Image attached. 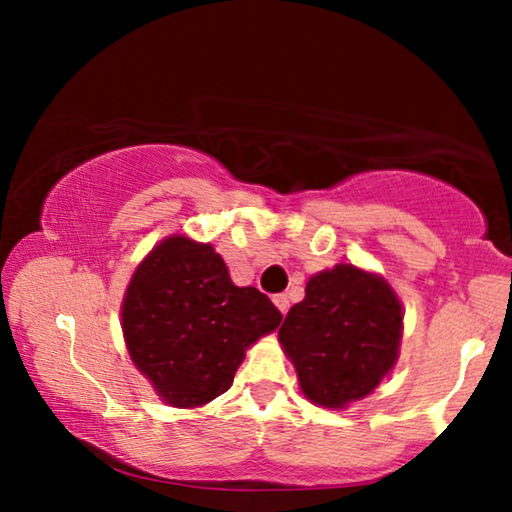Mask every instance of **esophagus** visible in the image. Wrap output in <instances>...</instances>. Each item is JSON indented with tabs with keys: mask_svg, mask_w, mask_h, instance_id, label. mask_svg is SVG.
Returning <instances> with one entry per match:
<instances>
[{
	"mask_svg": "<svg viewBox=\"0 0 512 512\" xmlns=\"http://www.w3.org/2000/svg\"><path fill=\"white\" fill-rule=\"evenodd\" d=\"M273 302H275V307L282 311V314H287V311H289V298H287V293H277V296L273 298Z\"/></svg>",
	"mask_w": 512,
	"mask_h": 512,
	"instance_id": "34e87169",
	"label": "esophagus"
}]
</instances>
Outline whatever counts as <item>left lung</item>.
I'll return each mask as SVG.
<instances>
[{"label":"left lung","instance_id":"left-lung-1","mask_svg":"<svg viewBox=\"0 0 512 512\" xmlns=\"http://www.w3.org/2000/svg\"><path fill=\"white\" fill-rule=\"evenodd\" d=\"M402 305L381 277L339 264L307 282L289 309L280 343L311 402L341 409L377 388L395 366Z\"/></svg>","mask_w":512,"mask_h":512}]
</instances>
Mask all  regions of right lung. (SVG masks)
Masks as SVG:
<instances>
[{
  "instance_id": "add662e5",
  "label": "right lung",
  "mask_w": 512,
  "mask_h": 512,
  "mask_svg": "<svg viewBox=\"0 0 512 512\" xmlns=\"http://www.w3.org/2000/svg\"><path fill=\"white\" fill-rule=\"evenodd\" d=\"M282 314L255 287H235L210 244L169 237L137 266L121 325L131 359L171 406L228 391L244 352Z\"/></svg>"
}]
</instances>
